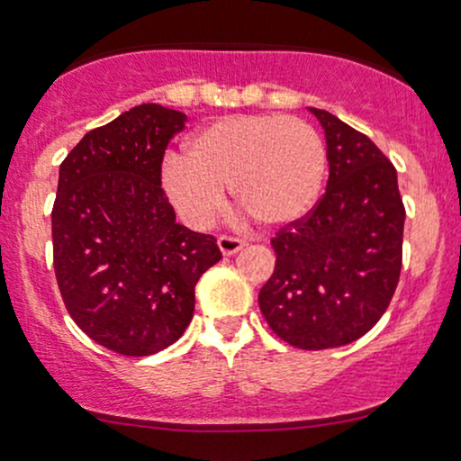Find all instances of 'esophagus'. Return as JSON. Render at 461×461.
<instances>
[{
	"label": "esophagus",
	"instance_id": "1",
	"mask_svg": "<svg viewBox=\"0 0 461 461\" xmlns=\"http://www.w3.org/2000/svg\"><path fill=\"white\" fill-rule=\"evenodd\" d=\"M247 242L242 240V238H236V236H219V249L223 251V256H234V253L240 251L242 247H245Z\"/></svg>",
	"mask_w": 461,
	"mask_h": 461
}]
</instances>
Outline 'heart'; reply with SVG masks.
I'll use <instances>...</instances> for the list:
<instances>
[{
  "instance_id": "b5f03b06",
  "label": "heart",
  "mask_w": 461,
  "mask_h": 461,
  "mask_svg": "<svg viewBox=\"0 0 461 461\" xmlns=\"http://www.w3.org/2000/svg\"><path fill=\"white\" fill-rule=\"evenodd\" d=\"M325 140L314 125L282 114H236L212 121L186 142V160L168 158L162 182L190 223L223 212L225 190L264 227L303 219L321 197Z\"/></svg>"
}]
</instances>
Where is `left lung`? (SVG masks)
<instances>
[{"label":"left lung","instance_id":"1","mask_svg":"<svg viewBox=\"0 0 461 461\" xmlns=\"http://www.w3.org/2000/svg\"><path fill=\"white\" fill-rule=\"evenodd\" d=\"M310 113L325 130L327 190L271 238L275 271L258 301L282 340L321 351L362 338L388 310L403 264L405 205L396 168L368 136L327 110Z\"/></svg>","mask_w":461,"mask_h":461}]
</instances>
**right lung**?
<instances>
[{"label": "right lung", "mask_w": 461, "mask_h": 461, "mask_svg": "<svg viewBox=\"0 0 461 461\" xmlns=\"http://www.w3.org/2000/svg\"><path fill=\"white\" fill-rule=\"evenodd\" d=\"M186 114L140 104L95 128L60 164L51 210L62 301L91 340L153 356L182 336L194 285L221 260L216 238L176 221L162 188L168 140Z\"/></svg>", "instance_id": "add662e5"}]
</instances>
